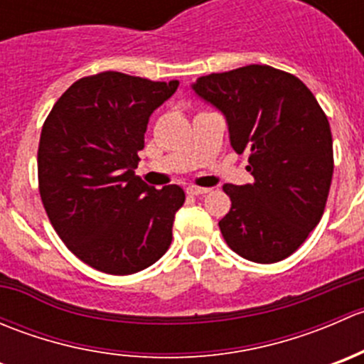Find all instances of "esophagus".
<instances>
[{
    "label": "esophagus",
    "instance_id": "1",
    "mask_svg": "<svg viewBox=\"0 0 364 364\" xmlns=\"http://www.w3.org/2000/svg\"><path fill=\"white\" fill-rule=\"evenodd\" d=\"M209 188H200V186H188L186 188V193L188 196H204V193H208Z\"/></svg>",
    "mask_w": 364,
    "mask_h": 364
}]
</instances>
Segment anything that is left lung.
<instances>
[{"label": "left lung", "mask_w": 364, "mask_h": 364, "mask_svg": "<svg viewBox=\"0 0 364 364\" xmlns=\"http://www.w3.org/2000/svg\"><path fill=\"white\" fill-rule=\"evenodd\" d=\"M192 90L229 124L230 146L248 153L252 185H223L230 211L218 222L230 250L259 264L292 255L324 213L333 178L329 121L292 73L248 65L199 77Z\"/></svg>", "instance_id": "1"}]
</instances>
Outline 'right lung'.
<instances>
[{
  "instance_id": "right-lung-1",
  "label": "right lung",
  "mask_w": 364,
  "mask_h": 364,
  "mask_svg": "<svg viewBox=\"0 0 364 364\" xmlns=\"http://www.w3.org/2000/svg\"><path fill=\"white\" fill-rule=\"evenodd\" d=\"M121 72L82 77L54 104L38 144V190L54 230L82 262L132 274L167 252L185 192L135 168L149 116L178 90Z\"/></svg>"
}]
</instances>
